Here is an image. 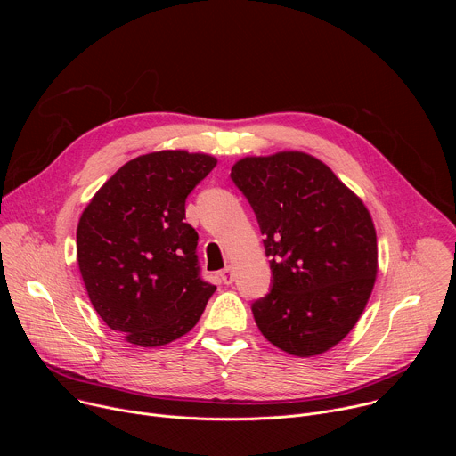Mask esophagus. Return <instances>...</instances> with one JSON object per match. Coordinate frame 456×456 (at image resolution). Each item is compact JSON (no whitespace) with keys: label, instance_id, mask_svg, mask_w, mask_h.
<instances>
[{"label":"esophagus","instance_id":"obj_1","mask_svg":"<svg viewBox=\"0 0 456 456\" xmlns=\"http://www.w3.org/2000/svg\"><path fill=\"white\" fill-rule=\"evenodd\" d=\"M220 280H222L225 285H231V283L234 281V271H232V267H225V269L222 271V274H220Z\"/></svg>","mask_w":456,"mask_h":456}]
</instances>
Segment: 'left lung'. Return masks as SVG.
<instances>
[{
    "instance_id": "left-lung-1",
    "label": "left lung",
    "mask_w": 456,
    "mask_h": 456,
    "mask_svg": "<svg viewBox=\"0 0 456 456\" xmlns=\"http://www.w3.org/2000/svg\"><path fill=\"white\" fill-rule=\"evenodd\" d=\"M231 178L265 236L273 289L252 303L259 332L312 357L355 327L377 276V234L364 202L303 151L240 159Z\"/></svg>"
}]
</instances>
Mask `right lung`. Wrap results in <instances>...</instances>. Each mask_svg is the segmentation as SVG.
<instances>
[{
  "instance_id": "add662e5",
  "label": "right lung",
  "mask_w": 456,
  "mask_h": 456,
  "mask_svg": "<svg viewBox=\"0 0 456 456\" xmlns=\"http://www.w3.org/2000/svg\"><path fill=\"white\" fill-rule=\"evenodd\" d=\"M164 150L126 162L83 211L77 264L101 319L135 346H164L199 322L215 285L202 281L185 199L216 166Z\"/></svg>"
}]
</instances>
